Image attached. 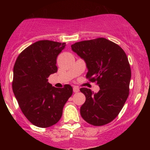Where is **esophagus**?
Masks as SVG:
<instances>
[{
    "mask_svg": "<svg viewBox=\"0 0 150 150\" xmlns=\"http://www.w3.org/2000/svg\"><path fill=\"white\" fill-rule=\"evenodd\" d=\"M79 91H80L79 88L77 87V86H74V87H73V91L75 92V93H78Z\"/></svg>",
    "mask_w": 150,
    "mask_h": 150,
    "instance_id": "obj_1",
    "label": "esophagus"
}]
</instances>
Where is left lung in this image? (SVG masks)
I'll return each instance as SVG.
<instances>
[{
    "instance_id": "obj_1",
    "label": "left lung",
    "mask_w": 150,
    "mask_h": 150,
    "mask_svg": "<svg viewBox=\"0 0 150 150\" xmlns=\"http://www.w3.org/2000/svg\"><path fill=\"white\" fill-rule=\"evenodd\" d=\"M71 48L86 62V78L100 88L95 93L87 88L80 89L86 96L81 117L91 125H106L118 115L129 94L131 72L126 54L104 38L78 42Z\"/></svg>"
}]
</instances>
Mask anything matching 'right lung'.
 I'll return each instance as SVG.
<instances>
[{"label": "right lung", "mask_w": 150, "mask_h": 150, "mask_svg": "<svg viewBox=\"0 0 150 150\" xmlns=\"http://www.w3.org/2000/svg\"><path fill=\"white\" fill-rule=\"evenodd\" d=\"M65 45L39 40L25 48L14 64L13 94L23 114L35 126L48 128L57 123L62 115L64 104L72 94L69 85L57 88L47 79L57 72V56Z\"/></svg>", "instance_id": "1"}]
</instances>
